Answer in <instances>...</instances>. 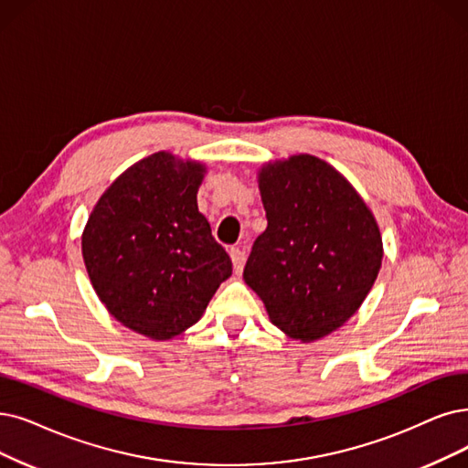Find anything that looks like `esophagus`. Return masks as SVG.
<instances>
[{"mask_svg": "<svg viewBox=\"0 0 468 468\" xmlns=\"http://www.w3.org/2000/svg\"><path fill=\"white\" fill-rule=\"evenodd\" d=\"M229 253H230V259H232L234 272L241 274V271H244V263H246V253L241 251L239 248H232Z\"/></svg>", "mask_w": 468, "mask_h": 468, "instance_id": "34e87169", "label": "esophagus"}]
</instances>
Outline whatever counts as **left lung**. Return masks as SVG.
Returning a JSON list of instances; mask_svg holds the SVG:
<instances>
[{
    "mask_svg": "<svg viewBox=\"0 0 468 468\" xmlns=\"http://www.w3.org/2000/svg\"><path fill=\"white\" fill-rule=\"evenodd\" d=\"M267 211L244 269L269 321L311 344L359 311L378 276V222L334 166L309 154L269 161L257 173Z\"/></svg>",
    "mask_w": 468,
    "mask_h": 468,
    "instance_id": "left-lung-1",
    "label": "left lung"
}]
</instances>
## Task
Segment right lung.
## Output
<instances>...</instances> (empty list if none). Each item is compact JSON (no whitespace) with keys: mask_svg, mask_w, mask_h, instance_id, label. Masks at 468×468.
Segmentation results:
<instances>
[{"mask_svg":"<svg viewBox=\"0 0 468 468\" xmlns=\"http://www.w3.org/2000/svg\"><path fill=\"white\" fill-rule=\"evenodd\" d=\"M207 166L157 152L101 194L82 232V257L111 316L165 342L196 324L232 261L197 209Z\"/></svg>","mask_w":468,"mask_h":468,"instance_id":"obj_1","label":"right lung"}]
</instances>
